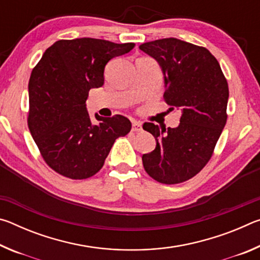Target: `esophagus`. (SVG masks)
Returning <instances> with one entry per match:
<instances>
[{"label": "esophagus", "instance_id": "34e87169", "mask_svg": "<svg viewBox=\"0 0 260 260\" xmlns=\"http://www.w3.org/2000/svg\"><path fill=\"white\" fill-rule=\"evenodd\" d=\"M132 131H133V132H142V122H141V121H133Z\"/></svg>", "mask_w": 260, "mask_h": 260}]
</instances>
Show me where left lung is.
<instances>
[{
	"label": "left lung",
	"instance_id": "obj_1",
	"mask_svg": "<svg viewBox=\"0 0 260 260\" xmlns=\"http://www.w3.org/2000/svg\"><path fill=\"white\" fill-rule=\"evenodd\" d=\"M140 49L160 65L170 110L181 111L175 128L143 125L156 139L155 150L142 156L144 170L160 183H181L201 172L212 157L227 121L228 83L204 47L167 38L143 43Z\"/></svg>",
	"mask_w": 260,
	"mask_h": 260
}]
</instances>
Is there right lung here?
Listing matches in <instances>:
<instances>
[{"mask_svg": "<svg viewBox=\"0 0 260 260\" xmlns=\"http://www.w3.org/2000/svg\"><path fill=\"white\" fill-rule=\"evenodd\" d=\"M134 43L100 39L59 40L35 65L28 82V128L47 165L63 177L82 180L104 165L114 141L132 128L126 117L95 114L91 124L86 100L102 87L110 59L129 52Z\"/></svg>", "mask_w": 260, "mask_h": 260, "instance_id": "add662e5", "label": "right lung"}]
</instances>
